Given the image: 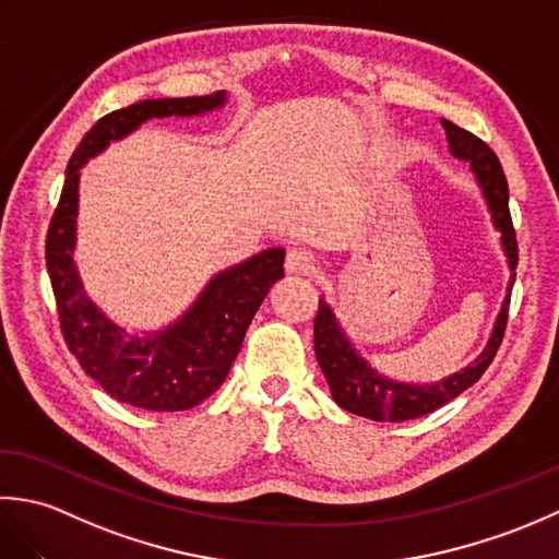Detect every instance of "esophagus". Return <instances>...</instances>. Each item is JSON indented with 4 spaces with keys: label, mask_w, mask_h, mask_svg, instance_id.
Here are the masks:
<instances>
[{
    "label": "esophagus",
    "mask_w": 559,
    "mask_h": 559,
    "mask_svg": "<svg viewBox=\"0 0 559 559\" xmlns=\"http://www.w3.org/2000/svg\"><path fill=\"white\" fill-rule=\"evenodd\" d=\"M286 269H288L290 273H302V276H314L317 269H319V261H317V257L310 252V249L293 247V249H288Z\"/></svg>",
    "instance_id": "1"
}]
</instances>
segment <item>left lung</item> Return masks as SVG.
<instances>
[{
    "instance_id": "left-lung-1",
    "label": "left lung",
    "mask_w": 559,
    "mask_h": 559,
    "mask_svg": "<svg viewBox=\"0 0 559 559\" xmlns=\"http://www.w3.org/2000/svg\"><path fill=\"white\" fill-rule=\"evenodd\" d=\"M442 127L447 132L451 156L471 163V170L476 175L485 201H488L495 228L502 233V247L509 261V271H512V278H509L507 298L502 302L500 314H497L492 336L485 350L478 355V360L463 367L461 372L442 379V382L423 386L391 382V379L372 370L362 355L355 353V348L350 346V341L343 334L334 312H331V307L324 300H319V310L314 317V353L317 362L322 367L329 382L331 396H334L341 408L377 423H401L420 418V415L432 413L451 399H456L461 391H466L471 384H476L495 360L509 319V293H512L516 278L514 269L519 261V245L512 216H509V187L504 170L500 165V158L495 156V151L476 134L466 132V129H461L449 120H442Z\"/></svg>"
}]
</instances>
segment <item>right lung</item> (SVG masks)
I'll list each match as a JSON object with an SVG mask.
<instances>
[{
    "label": "right lung",
    "instance_id": "obj_1",
    "mask_svg": "<svg viewBox=\"0 0 559 559\" xmlns=\"http://www.w3.org/2000/svg\"><path fill=\"white\" fill-rule=\"evenodd\" d=\"M225 93L141 100L100 117L67 165L62 197L45 240V261L57 300L59 326L79 365L117 401L144 411H187L216 391L242 348L247 326L269 288L283 278L281 247H271L211 278L197 302L168 329L132 336L93 302L74 264L79 170L88 158L132 134L153 117H192L216 110Z\"/></svg>",
    "mask_w": 559,
    "mask_h": 559
}]
</instances>
